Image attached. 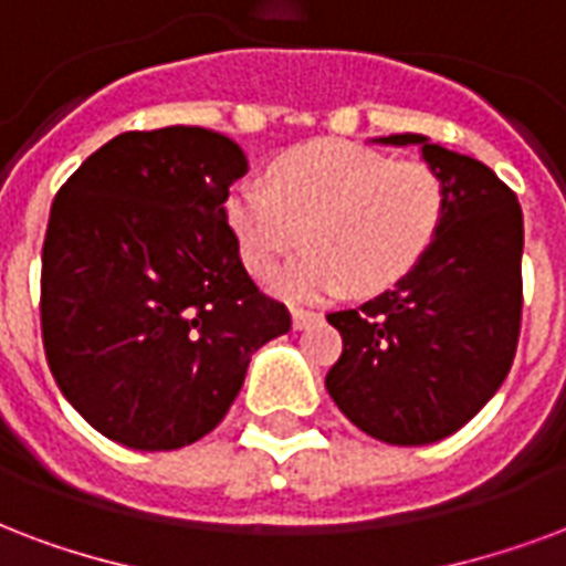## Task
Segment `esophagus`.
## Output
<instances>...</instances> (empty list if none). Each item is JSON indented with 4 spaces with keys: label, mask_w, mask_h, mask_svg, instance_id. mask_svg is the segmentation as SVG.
<instances>
[{
    "label": "esophagus",
    "mask_w": 566,
    "mask_h": 566,
    "mask_svg": "<svg viewBox=\"0 0 566 566\" xmlns=\"http://www.w3.org/2000/svg\"><path fill=\"white\" fill-rule=\"evenodd\" d=\"M318 313H313V310H292V328L295 331H304L310 328L313 322H318Z\"/></svg>",
    "instance_id": "34e87169"
}]
</instances>
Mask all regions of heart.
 Instances as JSON below:
<instances>
[{
	"label": "heart",
	"instance_id": "1",
	"mask_svg": "<svg viewBox=\"0 0 566 566\" xmlns=\"http://www.w3.org/2000/svg\"><path fill=\"white\" fill-rule=\"evenodd\" d=\"M227 223L250 274H268L304 241L310 250L271 277L289 301L369 295L394 286L427 256L444 220V185L420 160L318 139L286 151L268 187L238 181Z\"/></svg>",
	"mask_w": 566,
	"mask_h": 566
}]
</instances>
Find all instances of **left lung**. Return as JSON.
Returning <instances> with one entry per match:
<instances>
[{"instance_id":"left-lung-1","label":"left lung","mask_w":566,"mask_h":566,"mask_svg":"<svg viewBox=\"0 0 566 566\" xmlns=\"http://www.w3.org/2000/svg\"><path fill=\"white\" fill-rule=\"evenodd\" d=\"M373 143L420 148L444 185V220L397 286L331 313L343 355L325 388L373 439L432 444L465 427L507 379L522 318V208L486 164L423 134Z\"/></svg>"}]
</instances>
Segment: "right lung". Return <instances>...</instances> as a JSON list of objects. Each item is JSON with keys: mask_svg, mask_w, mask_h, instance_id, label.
I'll return each mask as SVG.
<instances>
[{"mask_svg": "<svg viewBox=\"0 0 566 566\" xmlns=\"http://www.w3.org/2000/svg\"><path fill=\"white\" fill-rule=\"evenodd\" d=\"M244 172L235 139L172 125L118 134L56 193L41 259L46 360L109 441H199L235 402L250 355L292 328L229 232L223 206Z\"/></svg>", "mask_w": 566, "mask_h": 566, "instance_id": "add662e5", "label": "right lung"}]
</instances>
